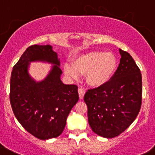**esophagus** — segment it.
<instances>
[{
	"instance_id": "1",
	"label": "esophagus",
	"mask_w": 155,
	"mask_h": 155,
	"mask_svg": "<svg viewBox=\"0 0 155 155\" xmlns=\"http://www.w3.org/2000/svg\"><path fill=\"white\" fill-rule=\"evenodd\" d=\"M78 92H79V98H80V99H83L84 95H85V89L82 88V87H79V88L78 89Z\"/></svg>"
}]
</instances>
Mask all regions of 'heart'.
I'll use <instances>...</instances> for the list:
<instances>
[{"instance_id":"b5f03b06","label":"heart","mask_w":155,"mask_h":155,"mask_svg":"<svg viewBox=\"0 0 155 155\" xmlns=\"http://www.w3.org/2000/svg\"><path fill=\"white\" fill-rule=\"evenodd\" d=\"M116 64V58L112 53L94 51L76 58L72 65L67 64L64 72L73 79H78L80 74L85 73L87 83L93 87H99L111 79Z\"/></svg>"}]
</instances>
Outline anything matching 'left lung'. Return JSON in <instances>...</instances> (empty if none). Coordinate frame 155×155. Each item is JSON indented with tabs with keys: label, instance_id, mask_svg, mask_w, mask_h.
Returning <instances> with one entry per match:
<instances>
[{
	"label": "left lung",
	"instance_id": "8db88e82",
	"mask_svg": "<svg viewBox=\"0 0 155 155\" xmlns=\"http://www.w3.org/2000/svg\"><path fill=\"white\" fill-rule=\"evenodd\" d=\"M121 58L112 77L89 89L84 96L89 125L97 135L113 138L136 119L142 104V75L130 54L119 48Z\"/></svg>",
	"mask_w": 155,
	"mask_h": 155
}]
</instances>
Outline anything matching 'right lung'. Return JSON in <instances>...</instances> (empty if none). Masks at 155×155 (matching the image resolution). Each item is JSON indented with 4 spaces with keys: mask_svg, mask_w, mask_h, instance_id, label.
I'll list each match as a JSON object with an SVG mask.
<instances>
[{
    "mask_svg": "<svg viewBox=\"0 0 155 155\" xmlns=\"http://www.w3.org/2000/svg\"><path fill=\"white\" fill-rule=\"evenodd\" d=\"M53 65L48 76L37 82L28 73L29 63ZM60 59L50 45L29 46L12 68L10 99L15 118L30 134L46 140L60 136L67 118L79 101L78 87L61 80Z\"/></svg>",
    "mask_w": 155,
    "mask_h": 155,
    "instance_id": "obj_1",
    "label": "right lung"
}]
</instances>
